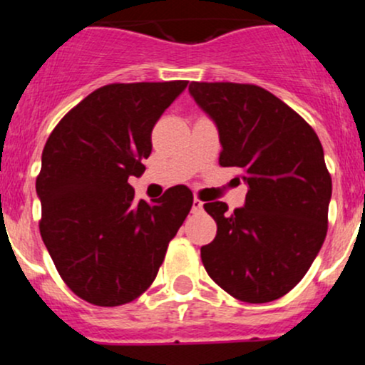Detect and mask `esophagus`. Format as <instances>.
Returning <instances> with one entry per match:
<instances>
[{"mask_svg": "<svg viewBox=\"0 0 365 365\" xmlns=\"http://www.w3.org/2000/svg\"><path fill=\"white\" fill-rule=\"evenodd\" d=\"M192 211H194V212H200V211H202V200H199V199H197V197H195L194 202H192Z\"/></svg>", "mask_w": 365, "mask_h": 365, "instance_id": "obj_1", "label": "esophagus"}]
</instances>
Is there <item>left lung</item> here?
I'll use <instances>...</instances> for the list:
<instances>
[{
    "mask_svg": "<svg viewBox=\"0 0 365 365\" xmlns=\"http://www.w3.org/2000/svg\"><path fill=\"white\" fill-rule=\"evenodd\" d=\"M188 91L216 123L220 165L235 166L249 185L232 215L220 200L204 204L217 232L200 259L232 297L271 302L304 278L328 232L331 175L319 137L254 83L192 82Z\"/></svg>",
    "mask_w": 365,
    "mask_h": 365,
    "instance_id": "obj_1",
    "label": "left lung"
}]
</instances>
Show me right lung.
I'll return each mask as SVG.
<instances>
[{
    "label": "right lung",
    "instance_id": "1",
    "mask_svg": "<svg viewBox=\"0 0 365 365\" xmlns=\"http://www.w3.org/2000/svg\"><path fill=\"white\" fill-rule=\"evenodd\" d=\"M187 81L110 83L60 120L46 142L36 190L39 230L66 287L86 302L116 307L153 284L194 195L171 187L135 200L150 133Z\"/></svg>",
    "mask_w": 365,
    "mask_h": 365
}]
</instances>
